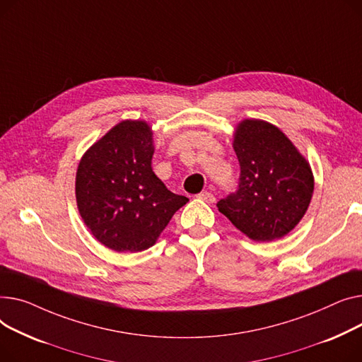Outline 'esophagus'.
I'll return each instance as SVG.
<instances>
[{"instance_id":"obj_1","label":"esophagus","mask_w":362,"mask_h":362,"mask_svg":"<svg viewBox=\"0 0 362 362\" xmlns=\"http://www.w3.org/2000/svg\"><path fill=\"white\" fill-rule=\"evenodd\" d=\"M200 200L206 202V203H215V196L209 193V191H202V193L197 196Z\"/></svg>"}]
</instances>
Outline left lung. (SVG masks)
Wrapping results in <instances>:
<instances>
[{"mask_svg": "<svg viewBox=\"0 0 362 362\" xmlns=\"http://www.w3.org/2000/svg\"><path fill=\"white\" fill-rule=\"evenodd\" d=\"M241 174L235 193L218 202L232 225L252 241L285 237L305 215L314 177L310 163L270 122L244 119L233 134Z\"/></svg>", "mask_w": 362, "mask_h": 362, "instance_id": "8db88e82", "label": "left lung"}]
</instances>
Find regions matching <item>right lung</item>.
Instances as JSON below:
<instances>
[{
	"label": "right lung",
	"instance_id": "right-lung-1",
	"mask_svg": "<svg viewBox=\"0 0 362 362\" xmlns=\"http://www.w3.org/2000/svg\"><path fill=\"white\" fill-rule=\"evenodd\" d=\"M153 133L146 121L117 124L83 155L76 174L80 216L92 235L117 252L152 247L188 199L152 169Z\"/></svg>",
	"mask_w": 362,
	"mask_h": 362
}]
</instances>
